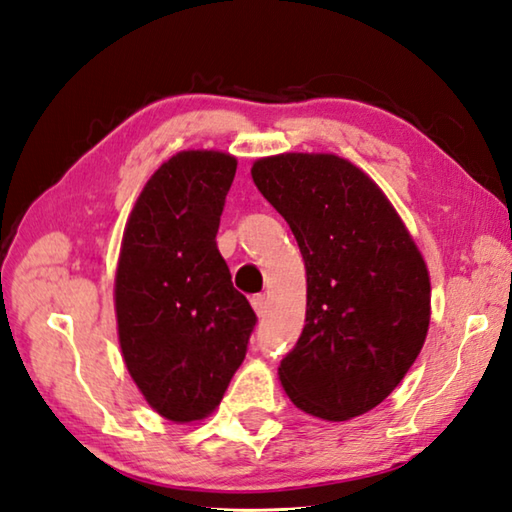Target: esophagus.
Returning <instances> with one entry per match:
<instances>
[{"label": "esophagus", "mask_w": 512, "mask_h": 512, "mask_svg": "<svg viewBox=\"0 0 512 512\" xmlns=\"http://www.w3.org/2000/svg\"><path fill=\"white\" fill-rule=\"evenodd\" d=\"M250 304H253V309H255V313L259 315V318H264L266 311H268V300H266V295H255L253 300H250Z\"/></svg>", "instance_id": "obj_1"}]
</instances>
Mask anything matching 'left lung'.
Returning a JSON list of instances; mask_svg holds the SVG:
<instances>
[{
	"mask_svg": "<svg viewBox=\"0 0 512 512\" xmlns=\"http://www.w3.org/2000/svg\"><path fill=\"white\" fill-rule=\"evenodd\" d=\"M253 181L291 226L306 324L280 362L302 412L347 421L394 392L430 327V275L383 190L336 154L259 159Z\"/></svg>",
	"mask_w": 512,
	"mask_h": 512,
	"instance_id": "1",
	"label": "left lung"
}]
</instances>
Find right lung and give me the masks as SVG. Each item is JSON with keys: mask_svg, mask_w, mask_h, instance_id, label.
<instances>
[{"mask_svg": "<svg viewBox=\"0 0 512 512\" xmlns=\"http://www.w3.org/2000/svg\"><path fill=\"white\" fill-rule=\"evenodd\" d=\"M235 172L224 152L172 156L145 183L120 246V349L145 401L174 423L212 414L257 324L215 239Z\"/></svg>", "mask_w": 512, "mask_h": 512, "instance_id": "add662e5", "label": "right lung"}]
</instances>
